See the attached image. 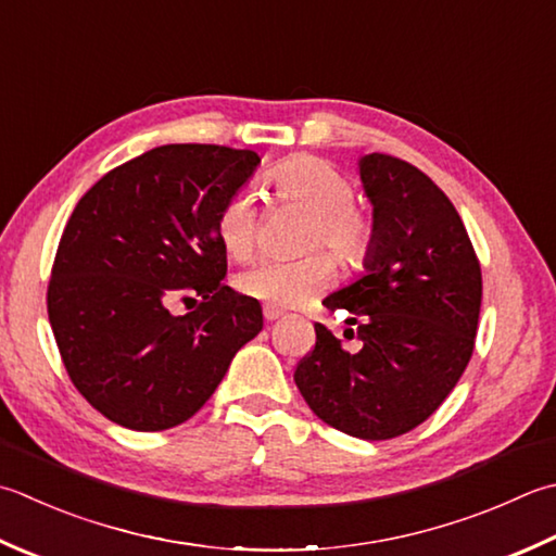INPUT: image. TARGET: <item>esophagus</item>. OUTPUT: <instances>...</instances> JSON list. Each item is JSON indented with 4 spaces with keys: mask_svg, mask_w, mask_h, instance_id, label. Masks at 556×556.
<instances>
[{
    "mask_svg": "<svg viewBox=\"0 0 556 556\" xmlns=\"http://www.w3.org/2000/svg\"><path fill=\"white\" fill-rule=\"evenodd\" d=\"M263 315H265V320H267V323H275V320H279L281 315H285V313L277 311V308H269V306H267V308L263 311Z\"/></svg>",
    "mask_w": 556,
    "mask_h": 556,
    "instance_id": "34e87169",
    "label": "esophagus"
}]
</instances>
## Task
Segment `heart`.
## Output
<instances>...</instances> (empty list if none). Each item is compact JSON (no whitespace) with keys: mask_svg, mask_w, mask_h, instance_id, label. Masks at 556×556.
<instances>
[{"mask_svg":"<svg viewBox=\"0 0 556 556\" xmlns=\"http://www.w3.org/2000/svg\"><path fill=\"white\" fill-rule=\"evenodd\" d=\"M269 185L281 200L311 214L306 250H328L342 269H356L371 253L374 224L356 206V188L328 159L293 156L269 173ZM216 233L231 257L243 260L257 241L255 192L238 190L216 216ZM330 263L323 255H308L296 263L257 260L243 269L236 287L269 308H296L308 303L328 285Z\"/></svg>","mask_w":556,"mask_h":556,"instance_id":"heart-1","label":"heart"}]
</instances>
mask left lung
Wrapping results in <instances>:
<instances>
[{
  "instance_id": "obj_1",
  "label": "left lung",
  "mask_w": 556,
  "mask_h": 556,
  "mask_svg": "<svg viewBox=\"0 0 556 556\" xmlns=\"http://www.w3.org/2000/svg\"><path fill=\"white\" fill-rule=\"evenodd\" d=\"M358 176L374 204V245L364 275L323 306L350 313L364 344L346 352L315 323V346L293 380L325 424L386 441L429 419L460 380L475 350L482 269L460 214L419 168L368 154Z\"/></svg>"
}]
</instances>
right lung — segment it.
<instances>
[{
  "instance_id": "obj_1",
  "label": "right lung",
  "mask_w": 556,
  "mask_h": 556,
  "mask_svg": "<svg viewBox=\"0 0 556 556\" xmlns=\"http://www.w3.org/2000/svg\"><path fill=\"white\" fill-rule=\"evenodd\" d=\"M260 156L166 144L98 180L74 206L54 255L48 315L74 388L132 431L188 421L263 330L257 299L222 285L216 216ZM173 300L199 308L173 316Z\"/></svg>"
}]
</instances>
